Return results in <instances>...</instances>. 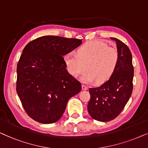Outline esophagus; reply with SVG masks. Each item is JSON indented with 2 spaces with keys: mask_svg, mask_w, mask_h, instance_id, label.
<instances>
[{
  "mask_svg": "<svg viewBox=\"0 0 148 148\" xmlns=\"http://www.w3.org/2000/svg\"><path fill=\"white\" fill-rule=\"evenodd\" d=\"M87 86H85V85H84V84H82V90H86V89H87Z\"/></svg>",
  "mask_w": 148,
  "mask_h": 148,
  "instance_id": "obj_1",
  "label": "esophagus"
}]
</instances>
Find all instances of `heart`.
I'll use <instances>...</instances> for the list:
<instances>
[{"instance_id":"b5f03b06","label":"heart","mask_w":148,"mask_h":148,"mask_svg":"<svg viewBox=\"0 0 148 148\" xmlns=\"http://www.w3.org/2000/svg\"><path fill=\"white\" fill-rule=\"evenodd\" d=\"M69 74L77 78L86 69L82 81L86 84L103 83L110 79L115 72L119 62L117 49L110 47L100 40L89 41L80 47L77 53H67L64 58Z\"/></svg>"}]
</instances>
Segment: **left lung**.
I'll list each match as a JSON object with an SVG mask.
<instances>
[{
	"instance_id": "obj_1",
	"label": "left lung",
	"mask_w": 148,
	"mask_h": 148,
	"mask_svg": "<svg viewBox=\"0 0 148 148\" xmlns=\"http://www.w3.org/2000/svg\"><path fill=\"white\" fill-rule=\"evenodd\" d=\"M116 42L119 53L117 68L111 78L99 87L90 88V99L87 110L92 119L108 122L116 119L123 111L133 91L134 68L131 51L119 39Z\"/></svg>"
}]
</instances>
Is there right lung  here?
<instances>
[{
  "mask_svg": "<svg viewBox=\"0 0 148 148\" xmlns=\"http://www.w3.org/2000/svg\"><path fill=\"white\" fill-rule=\"evenodd\" d=\"M82 40L45 36L29 42L17 66L16 90L25 111L42 124L60 119L68 101L81 90V84L66 70L64 58Z\"/></svg>",
  "mask_w": 148,
  "mask_h": 148,
  "instance_id": "obj_1",
  "label": "right lung"
}]
</instances>
